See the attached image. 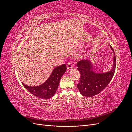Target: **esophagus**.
I'll list each match as a JSON object with an SVG mask.
<instances>
[{"label": "esophagus", "instance_id": "34e87169", "mask_svg": "<svg viewBox=\"0 0 132 132\" xmlns=\"http://www.w3.org/2000/svg\"><path fill=\"white\" fill-rule=\"evenodd\" d=\"M73 68V65L72 63L71 62H68L67 64V69H70Z\"/></svg>", "mask_w": 132, "mask_h": 132}]
</instances>
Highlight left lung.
<instances>
[{"mask_svg": "<svg viewBox=\"0 0 132 132\" xmlns=\"http://www.w3.org/2000/svg\"><path fill=\"white\" fill-rule=\"evenodd\" d=\"M110 46L114 54L113 64L110 70L106 72H96L94 70L93 62L89 59L82 60L77 64L78 70L81 74L77 87L84 96L93 97L101 93L113 78L116 65V59L112 47Z\"/></svg>", "mask_w": 132, "mask_h": 132, "instance_id": "8db88e82", "label": "left lung"}]
</instances>
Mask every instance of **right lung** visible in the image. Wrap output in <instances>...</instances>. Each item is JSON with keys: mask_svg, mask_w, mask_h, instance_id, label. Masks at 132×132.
<instances>
[{"mask_svg": "<svg viewBox=\"0 0 132 132\" xmlns=\"http://www.w3.org/2000/svg\"><path fill=\"white\" fill-rule=\"evenodd\" d=\"M67 70L65 64L55 67L47 80L41 85L36 86H29L22 83L31 94L42 99L52 97L55 94L59 84L60 79Z\"/></svg>", "mask_w": 132, "mask_h": 132, "instance_id": "1", "label": "right lung"}]
</instances>
